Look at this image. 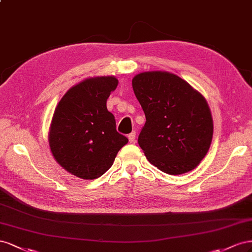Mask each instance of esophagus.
Instances as JSON below:
<instances>
[{"instance_id":"esophagus-1","label":"esophagus","mask_w":252,"mask_h":252,"mask_svg":"<svg viewBox=\"0 0 252 252\" xmlns=\"http://www.w3.org/2000/svg\"><path fill=\"white\" fill-rule=\"evenodd\" d=\"M135 137H136V132L133 131L132 133H130L127 135V138H128V141H130L131 143L132 142H135Z\"/></svg>"}]
</instances>
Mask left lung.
I'll return each instance as SVG.
<instances>
[{
	"mask_svg": "<svg viewBox=\"0 0 252 252\" xmlns=\"http://www.w3.org/2000/svg\"><path fill=\"white\" fill-rule=\"evenodd\" d=\"M132 85L146 115L138 145L148 160L171 175L193 170L207 154L213 135L206 99L167 71L138 74Z\"/></svg>",
	"mask_w": 252,
	"mask_h": 252,
	"instance_id": "left-lung-1",
	"label": "left lung"
}]
</instances>
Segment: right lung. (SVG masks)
Masks as SVG:
<instances>
[{
    "instance_id": "add662e5",
    "label": "right lung",
    "mask_w": 252,
    "mask_h": 252,
    "mask_svg": "<svg viewBox=\"0 0 252 252\" xmlns=\"http://www.w3.org/2000/svg\"><path fill=\"white\" fill-rule=\"evenodd\" d=\"M117 84L115 77L86 79L69 89L57 105L49 146L55 159L69 173L83 179L100 177L127 143L106 109V100Z\"/></svg>"
}]
</instances>
